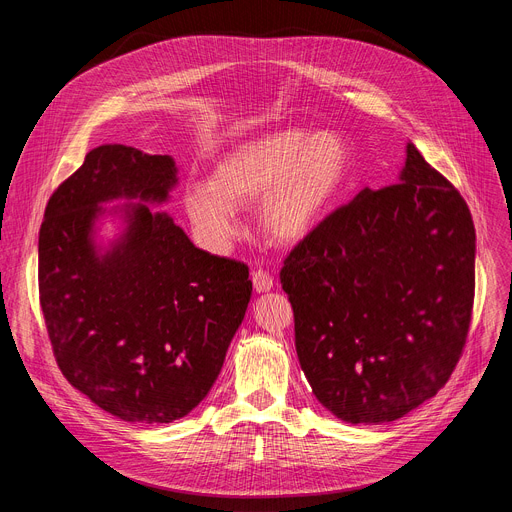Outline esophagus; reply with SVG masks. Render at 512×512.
<instances>
[{
	"instance_id": "obj_1",
	"label": "esophagus",
	"mask_w": 512,
	"mask_h": 512,
	"mask_svg": "<svg viewBox=\"0 0 512 512\" xmlns=\"http://www.w3.org/2000/svg\"><path fill=\"white\" fill-rule=\"evenodd\" d=\"M253 286H255L257 292H270L274 288V278L263 270H255L253 272Z\"/></svg>"
}]
</instances>
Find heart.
Instances as JSON below:
<instances>
[{
	"instance_id": "heart-1",
	"label": "heart",
	"mask_w": 512,
	"mask_h": 512,
	"mask_svg": "<svg viewBox=\"0 0 512 512\" xmlns=\"http://www.w3.org/2000/svg\"><path fill=\"white\" fill-rule=\"evenodd\" d=\"M353 151L338 132L286 128L230 149L209 182L184 188V209L201 238L222 247L236 232V209L257 204V228L274 247L305 242L342 201Z\"/></svg>"
}]
</instances>
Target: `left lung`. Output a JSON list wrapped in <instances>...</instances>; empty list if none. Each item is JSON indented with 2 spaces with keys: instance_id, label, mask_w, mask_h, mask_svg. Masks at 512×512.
<instances>
[{
  "instance_id": "left-lung-1",
  "label": "left lung",
  "mask_w": 512,
  "mask_h": 512,
  "mask_svg": "<svg viewBox=\"0 0 512 512\" xmlns=\"http://www.w3.org/2000/svg\"><path fill=\"white\" fill-rule=\"evenodd\" d=\"M294 346L315 398L346 423L400 419L463 355L475 228L461 193L413 143L398 182L330 213L284 261Z\"/></svg>"
}]
</instances>
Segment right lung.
<instances>
[{
	"label": "right lung",
	"instance_id": "right-lung-1",
	"mask_svg": "<svg viewBox=\"0 0 512 512\" xmlns=\"http://www.w3.org/2000/svg\"><path fill=\"white\" fill-rule=\"evenodd\" d=\"M170 155L101 145L51 195L39 232V301L66 380L130 423L191 413L222 371L251 301L249 267L197 249L166 211ZM126 200L103 208V202ZM118 214L105 250L94 234Z\"/></svg>",
	"mask_w": 512,
	"mask_h": 512
}]
</instances>
